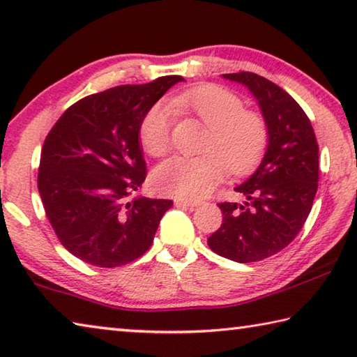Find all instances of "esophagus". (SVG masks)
Masks as SVG:
<instances>
[{
	"instance_id": "1",
	"label": "esophagus",
	"mask_w": 357,
	"mask_h": 357,
	"mask_svg": "<svg viewBox=\"0 0 357 357\" xmlns=\"http://www.w3.org/2000/svg\"><path fill=\"white\" fill-rule=\"evenodd\" d=\"M174 204H176V206L197 208V206H200L202 202H193V200H184V198H176V200H174Z\"/></svg>"
}]
</instances>
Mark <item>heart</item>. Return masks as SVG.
Returning <instances> with one entry per match:
<instances>
[{"instance_id": "1", "label": "heart", "mask_w": 357, "mask_h": 357, "mask_svg": "<svg viewBox=\"0 0 357 357\" xmlns=\"http://www.w3.org/2000/svg\"><path fill=\"white\" fill-rule=\"evenodd\" d=\"M172 107L189 112L211 129L204 143L206 154L197 157L173 155L155 168V189L168 195L198 200L220 183L228 170L231 174L250 172L268 146L264 119L247 112L244 102L228 89L214 84L202 86L172 99ZM172 110L155 104L144 113L138 129L140 143L151 155H162L170 144Z\"/></svg>"}]
</instances>
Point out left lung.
<instances>
[{"mask_svg":"<svg viewBox=\"0 0 357 357\" xmlns=\"http://www.w3.org/2000/svg\"><path fill=\"white\" fill-rule=\"evenodd\" d=\"M257 99L268 146L257 170L234 190L245 202L220 203V228L208 239L217 255L259 261L291 243L310 214L318 189V143L304 110L275 83L252 72L223 74Z\"/></svg>","mask_w":357,"mask_h":357,"instance_id":"left-lung-1","label":"left lung"}]
</instances>
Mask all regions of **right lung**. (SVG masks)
Here are the masks:
<instances>
[{
    "label": "right lung",
    "mask_w": 357,
    "mask_h": 357,
    "mask_svg": "<svg viewBox=\"0 0 357 357\" xmlns=\"http://www.w3.org/2000/svg\"><path fill=\"white\" fill-rule=\"evenodd\" d=\"M179 75L91 94L63 113L42 146L38 187L58 239L99 268L142 257L172 200L137 197L146 178L138 137L151 107Z\"/></svg>",
    "instance_id": "right-lung-1"
}]
</instances>
